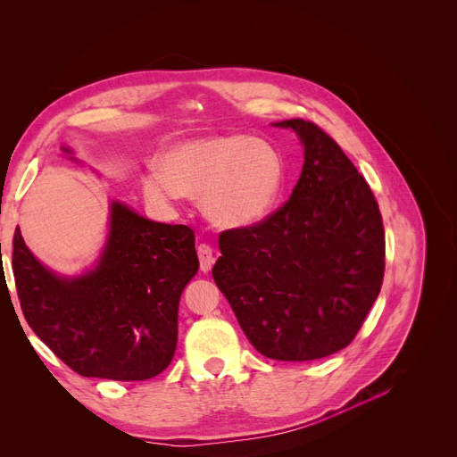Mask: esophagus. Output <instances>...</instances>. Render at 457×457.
I'll list each match as a JSON object with an SVG mask.
<instances>
[{"instance_id":"esophagus-1","label":"esophagus","mask_w":457,"mask_h":457,"mask_svg":"<svg viewBox=\"0 0 457 457\" xmlns=\"http://www.w3.org/2000/svg\"><path fill=\"white\" fill-rule=\"evenodd\" d=\"M196 252H198V259H200V270L209 271L212 262H215V257H212V248L209 245H205V242H202V245H198Z\"/></svg>"}]
</instances>
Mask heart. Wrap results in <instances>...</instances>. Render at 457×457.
<instances>
[{
    "mask_svg": "<svg viewBox=\"0 0 457 457\" xmlns=\"http://www.w3.org/2000/svg\"><path fill=\"white\" fill-rule=\"evenodd\" d=\"M158 165L162 174L143 181L150 198L163 204L179 193L200 198L205 215L222 228H248L268 217L287 174L281 152L248 134L181 143Z\"/></svg>",
    "mask_w": 457,
    "mask_h": 457,
    "instance_id": "b5f03b06",
    "label": "heart"
}]
</instances>
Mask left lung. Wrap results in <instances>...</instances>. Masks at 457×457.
I'll use <instances>...</instances> for the list:
<instances>
[{
    "label": "left lung",
    "instance_id": "left-lung-1",
    "mask_svg": "<svg viewBox=\"0 0 457 457\" xmlns=\"http://www.w3.org/2000/svg\"><path fill=\"white\" fill-rule=\"evenodd\" d=\"M305 163L266 219L219 237L212 268L250 344L266 358L307 361L347 347L380 294L386 240L378 204L340 145L290 119Z\"/></svg>",
    "mask_w": 457,
    "mask_h": 457
}]
</instances>
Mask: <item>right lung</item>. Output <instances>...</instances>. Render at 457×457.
I'll list each match as a JSON object with an SVG mask.
<instances>
[{
	"mask_svg": "<svg viewBox=\"0 0 457 457\" xmlns=\"http://www.w3.org/2000/svg\"><path fill=\"white\" fill-rule=\"evenodd\" d=\"M198 271L195 231L139 217L113 202L110 237L96 270L64 279L12 238L21 312L37 337L82 377L146 380L169 368L178 305Z\"/></svg>",
	"mask_w": 457,
	"mask_h": 457,
	"instance_id": "right-lung-1",
	"label": "right lung"
}]
</instances>
